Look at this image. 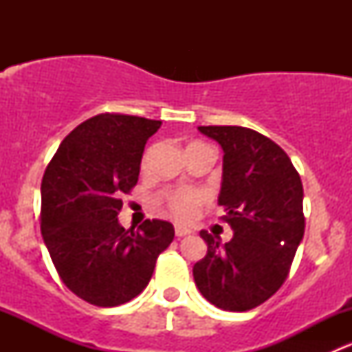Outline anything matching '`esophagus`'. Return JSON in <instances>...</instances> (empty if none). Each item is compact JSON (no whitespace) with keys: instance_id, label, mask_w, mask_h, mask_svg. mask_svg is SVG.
I'll return each mask as SVG.
<instances>
[{"instance_id":"esophagus-1","label":"esophagus","mask_w":352,"mask_h":352,"mask_svg":"<svg viewBox=\"0 0 352 352\" xmlns=\"http://www.w3.org/2000/svg\"><path fill=\"white\" fill-rule=\"evenodd\" d=\"M190 233H192V230L187 228V226L175 225V235L177 236H187V235H190Z\"/></svg>"}]
</instances>
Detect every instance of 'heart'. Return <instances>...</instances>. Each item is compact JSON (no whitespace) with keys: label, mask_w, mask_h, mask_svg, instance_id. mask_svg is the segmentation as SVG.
Returning a JSON list of instances; mask_svg holds the SVG:
<instances>
[{"label":"heart","mask_w":352,"mask_h":352,"mask_svg":"<svg viewBox=\"0 0 352 352\" xmlns=\"http://www.w3.org/2000/svg\"><path fill=\"white\" fill-rule=\"evenodd\" d=\"M160 201L165 204V208L168 209V212L173 218L186 221V219L194 218L199 206H202L208 201V196L199 189L180 187V189L163 190L160 194Z\"/></svg>","instance_id":"obj_1"}]
</instances>
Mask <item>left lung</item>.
Returning a JSON list of instances; mask_svg holds the SVG:
<instances>
[{"label": "left lung", "instance_id": "left-lung-1", "mask_svg": "<svg viewBox=\"0 0 352 352\" xmlns=\"http://www.w3.org/2000/svg\"><path fill=\"white\" fill-rule=\"evenodd\" d=\"M221 144L218 204L233 239L202 230L208 254L194 265L202 296L228 311H247L272 296L289 274L305 233L303 184L289 156L264 134L240 126H201Z\"/></svg>", "mask_w": 352, "mask_h": 352}]
</instances>
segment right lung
Here are the masks:
<instances>
[{"mask_svg": "<svg viewBox=\"0 0 352 352\" xmlns=\"http://www.w3.org/2000/svg\"><path fill=\"white\" fill-rule=\"evenodd\" d=\"M162 120L98 113L74 127L42 177L41 232L59 278L95 307H117L150 283L175 230L146 219L138 230L117 221L122 196L140 177L144 144Z\"/></svg>", "mask_w": 352, "mask_h": 352, "instance_id": "add662e5", "label": "right lung"}]
</instances>
